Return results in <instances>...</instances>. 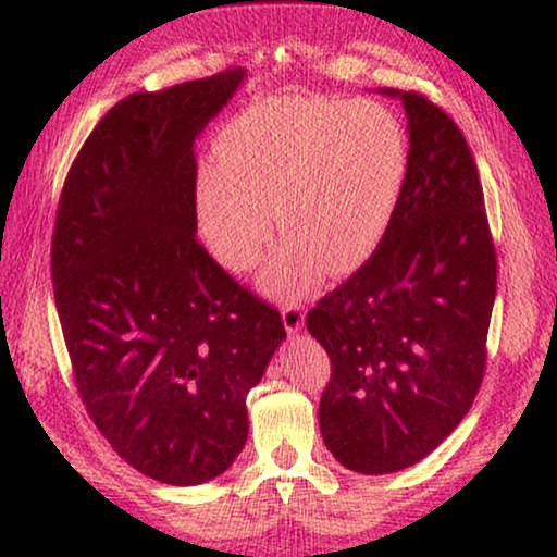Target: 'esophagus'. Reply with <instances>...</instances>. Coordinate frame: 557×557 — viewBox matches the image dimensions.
Masks as SVG:
<instances>
[{
    "instance_id": "1",
    "label": "esophagus",
    "mask_w": 557,
    "mask_h": 557,
    "mask_svg": "<svg viewBox=\"0 0 557 557\" xmlns=\"http://www.w3.org/2000/svg\"><path fill=\"white\" fill-rule=\"evenodd\" d=\"M281 319H284V326L288 334H296L304 326V311H301V307H296V304H292V307H284V311H281Z\"/></svg>"
}]
</instances>
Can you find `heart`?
Here are the masks:
<instances>
[{
    "label": "heart",
    "mask_w": 557,
    "mask_h": 557,
    "mask_svg": "<svg viewBox=\"0 0 557 557\" xmlns=\"http://www.w3.org/2000/svg\"><path fill=\"white\" fill-rule=\"evenodd\" d=\"M398 119L372 101L263 98L225 124L215 166L195 185L197 227L227 271H248L273 235H286L258 286L276 301L307 296L326 269L347 276L375 253L406 182Z\"/></svg>",
    "instance_id": "1"
}]
</instances>
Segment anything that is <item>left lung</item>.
Instances as JSON below:
<instances>
[{"instance_id":"8db88e82","label":"left lung","mask_w":557,"mask_h":557,"mask_svg":"<svg viewBox=\"0 0 557 557\" xmlns=\"http://www.w3.org/2000/svg\"><path fill=\"white\" fill-rule=\"evenodd\" d=\"M377 94L406 109V182L370 261L307 317L332 360L324 446L372 476L425 459L469 413L497 296L482 182L459 126L410 90Z\"/></svg>"}]
</instances>
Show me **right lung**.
Here are the masks:
<instances>
[{
  "label": "right lung",
  "instance_id": "add662e5",
  "mask_svg": "<svg viewBox=\"0 0 557 557\" xmlns=\"http://www.w3.org/2000/svg\"><path fill=\"white\" fill-rule=\"evenodd\" d=\"M243 81L235 67L113 106L67 172L52 235L81 398L121 459L172 486L235 461L246 395L286 339L278 311L195 238V141Z\"/></svg>",
  "mask_w": 557,
  "mask_h": 557
}]
</instances>
